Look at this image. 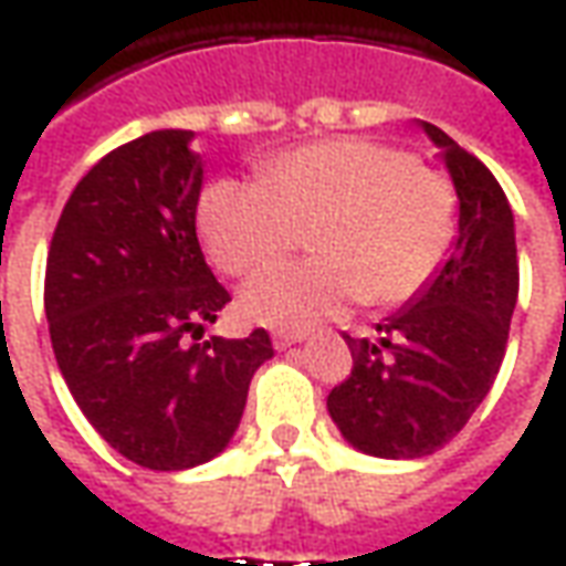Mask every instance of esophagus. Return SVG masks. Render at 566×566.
I'll list each match as a JSON object with an SVG mask.
<instances>
[{
  "instance_id": "esophagus-1",
  "label": "esophagus",
  "mask_w": 566,
  "mask_h": 566,
  "mask_svg": "<svg viewBox=\"0 0 566 566\" xmlns=\"http://www.w3.org/2000/svg\"><path fill=\"white\" fill-rule=\"evenodd\" d=\"M303 339H306L303 331H294V334H272V346H275V349H287V346L303 343Z\"/></svg>"
}]
</instances>
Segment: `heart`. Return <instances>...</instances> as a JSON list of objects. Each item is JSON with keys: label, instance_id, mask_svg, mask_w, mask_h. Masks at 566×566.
Wrapping results in <instances>:
<instances>
[{"label": "heart", "instance_id": "1", "mask_svg": "<svg viewBox=\"0 0 566 566\" xmlns=\"http://www.w3.org/2000/svg\"><path fill=\"white\" fill-rule=\"evenodd\" d=\"M303 227L318 256L260 272L242 294L248 318L306 331L358 296L398 306L420 294L457 235V192L398 146L331 137L272 159L263 180H214L199 199L201 239L227 275L291 251Z\"/></svg>", "mask_w": 566, "mask_h": 566}]
</instances>
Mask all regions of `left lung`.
Segmentation results:
<instances>
[{"mask_svg":"<svg viewBox=\"0 0 566 566\" xmlns=\"http://www.w3.org/2000/svg\"><path fill=\"white\" fill-rule=\"evenodd\" d=\"M460 199L450 260L377 337L346 334L352 374L327 395L331 420L352 448L413 460L444 448L484 401L503 365L517 303L515 217L496 177L422 122Z\"/></svg>","mask_w":566,"mask_h":566,"instance_id":"1","label":"left lung"}]
</instances>
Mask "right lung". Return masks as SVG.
<instances>
[{"instance_id":"obj_1","label":"right lung","mask_w":566,"mask_h":566,"mask_svg":"<svg viewBox=\"0 0 566 566\" xmlns=\"http://www.w3.org/2000/svg\"><path fill=\"white\" fill-rule=\"evenodd\" d=\"M192 132H149L106 153L73 189L45 266L51 349L78 410L125 460L180 472L239 429L263 327L201 339L229 303L196 235Z\"/></svg>"}]
</instances>
